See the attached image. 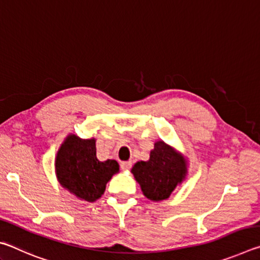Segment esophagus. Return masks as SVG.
<instances>
[{"label":"esophagus","instance_id":"34e87169","mask_svg":"<svg viewBox=\"0 0 260 260\" xmlns=\"http://www.w3.org/2000/svg\"><path fill=\"white\" fill-rule=\"evenodd\" d=\"M122 171H128L132 167V161H122L120 164Z\"/></svg>","mask_w":260,"mask_h":260}]
</instances>
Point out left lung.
Wrapping results in <instances>:
<instances>
[{
	"label": "left lung",
	"instance_id": "left-lung-1",
	"mask_svg": "<svg viewBox=\"0 0 260 260\" xmlns=\"http://www.w3.org/2000/svg\"><path fill=\"white\" fill-rule=\"evenodd\" d=\"M141 190L152 202L165 201L188 174L186 156L164 141L155 142L147 161H136L131 170Z\"/></svg>",
	"mask_w": 260,
	"mask_h": 260
}]
</instances>
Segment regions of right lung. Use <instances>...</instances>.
Listing matches in <instances>:
<instances>
[{"instance_id": "right-lung-1", "label": "right lung", "mask_w": 260, "mask_h": 260, "mask_svg": "<svg viewBox=\"0 0 260 260\" xmlns=\"http://www.w3.org/2000/svg\"><path fill=\"white\" fill-rule=\"evenodd\" d=\"M55 172L60 186L77 199L95 202L113 175L119 173V164L114 159H98L95 138L69 134L56 153Z\"/></svg>"}]
</instances>
